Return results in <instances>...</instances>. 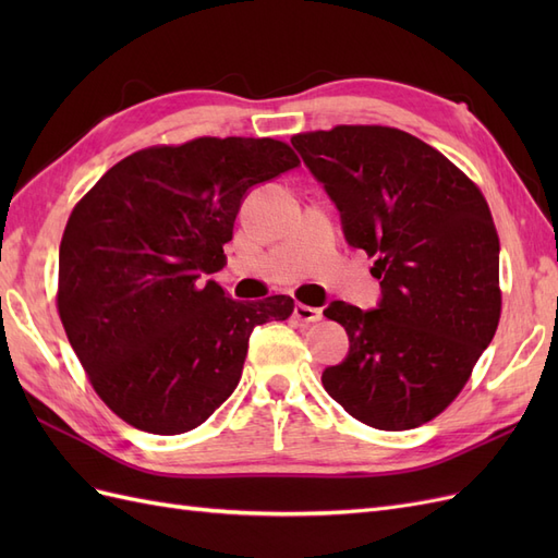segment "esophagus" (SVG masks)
<instances>
[{"label": "esophagus", "mask_w": 558, "mask_h": 558, "mask_svg": "<svg viewBox=\"0 0 558 558\" xmlns=\"http://www.w3.org/2000/svg\"><path fill=\"white\" fill-rule=\"evenodd\" d=\"M293 316L300 320V324H316V320H320V310L318 307H310V305H302V302H298V305L293 307Z\"/></svg>", "instance_id": "obj_1"}]
</instances>
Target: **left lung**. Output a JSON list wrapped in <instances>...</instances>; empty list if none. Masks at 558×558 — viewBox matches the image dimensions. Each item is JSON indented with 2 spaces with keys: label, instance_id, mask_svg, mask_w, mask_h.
Masks as SVG:
<instances>
[{
  "label": "left lung",
  "instance_id": "left-lung-1",
  "mask_svg": "<svg viewBox=\"0 0 558 558\" xmlns=\"http://www.w3.org/2000/svg\"><path fill=\"white\" fill-rule=\"evenodd\" d=\"M310 172L363 248L381 302L324 312L349 335V356L324 388L363 424L410 430L463 391L500 320V242L482 191L440 150L386 125L293 134Z\"/></svg>",
  "mask_w": 558,
  "mask_h": 558
}]
</instances>
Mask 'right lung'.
Wrapping results in <instances>:
<instances>
[{
  "mask_svg": "<svg viewBox=\"0 0 558 558\" xmlns=\"http://www.w3.org/2000/svg\"><path fill=\"white\" fill-rule=\"evenodd\" d=\"M300 165L279 140L197 137L137 150L72 209L58 314L95 393L125 424L181 435L238 388L251 330L289 295L238 302L216 281L244 193Z\"/></svg>",
  "mask_w": 558,
  "mask_h": 558,
  "instance_id": "1",
  "label": "right lung"
}]
</instances>
